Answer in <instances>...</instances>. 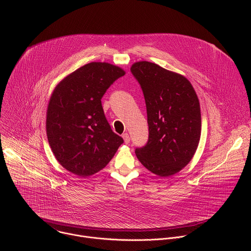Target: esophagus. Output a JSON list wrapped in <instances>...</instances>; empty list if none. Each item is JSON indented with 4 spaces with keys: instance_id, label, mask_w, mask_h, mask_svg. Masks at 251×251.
I'll list each match as a JSON object with an SVG mask.
<instances>
[{
    "instance_id": "1",
    "label": "esophagus",
    "mask_w": 251,
    "mask_h": 251,
    "mask_svg": "<svg viewBox=\"0 0 251 251\" xmlns=\"http://www.w3.org/2000/svg\"><path fill=\"white\" fill-rule=\"evenodd\" d=\"M122 137H123V139H124V142L126 143V144H128V143L130 142V137H129V134H128V133H124V134L122 135Z\"/></svg>"
}]
</instances>
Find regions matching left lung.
<instances>
[{"label": "left lung", "instance_id": "left-lung-1", "mask_svg": "<svg viewBox=\"0 0 251 251\" xmlns=\"http://www.w3.org/2000/svg\"><path fill=\"white\" fill-rule=\"evenodd\" d=\"M144 94L149 139L135 150L146 169L159 176L180 172L194 157L201 138L200 101L183 75L149 61L132 64Z\"/></svg>", "mask_w": 251, "mask_h": 251}]
</instances>
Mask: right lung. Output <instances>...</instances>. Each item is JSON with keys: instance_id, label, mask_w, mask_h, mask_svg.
<instances>
[{"instance_id": "1", "label": "right lung", "mask_w": 251, "mask_h": 251, "mask_svg": "<svg viewBox=\"0 0 251 251\" xmlns=\"http://www.w3.org/2000/svg\"><path fill=\"white\" fill-rule=\"evenodd\" d=\"M125 71L107 62H90L54 88L47 111V135L58 163L70 173L89 176L115 155L123 139L107 122L101 98Z\"/></svg>"}]
</instances>
